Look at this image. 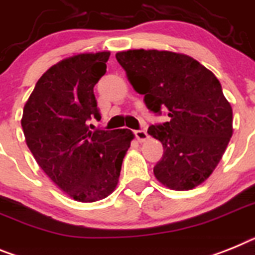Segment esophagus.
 Wrapping results in <instances>:
<instances>
[{
    "mask_svg": "<svg viewBox=\"0 0 255 255\" xmlns=\"http://www.w3.org/2000/svg\"><path fill=\"white\" fill-rule=\"evenodd\" d=\"M135 138L138 139L139 143H143V142H145L147 139H148V134H147V131H145V130H136Z\"/></svg>",
    "mask_w": 255,
    "mask_h": 255,
    "instance_id": "obj_1",
    "label": "esophagus"
}]
</instances>
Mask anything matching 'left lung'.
Returning <instances> with one entry per match:
<instances>
[{"label":"left lung","mask_w":255,"mask_h":255,"mask_svg":"<svg viewBox=\"0 0 255 255\" xmlns=\"http://www.w3.org/2000/svg\"><path fill=\"white\" fill-rule=\"evenodd\" d=\"M116 59L149 111L170 120L148 134L162 143L153 167L156 179L175 191H190L208 179L232 136V107L212 71L186 54L166 50L119 51Z\"/></svg>","instance_id":"8db88e82"}]
</instances>
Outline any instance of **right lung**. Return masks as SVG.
<instances>
[{"instance_id":"obj_1","label":"right lung","mask_w":255,"mask_h":255,"mask_svg":"<svg viewBox=\"0 0 255 255\" xmlns=\"http://www.w3.org/2000/svg\"><path fill=\"white\" fill-rule=\"evenodd\" d=\"M110 51L82 53L51 65L24 106L28 148L47 177L80 202L103 200L116 190L131 130H95L101 120L94 86L106 73ZM93 129V128H91Z\"/></svg>"}]
</instances>
